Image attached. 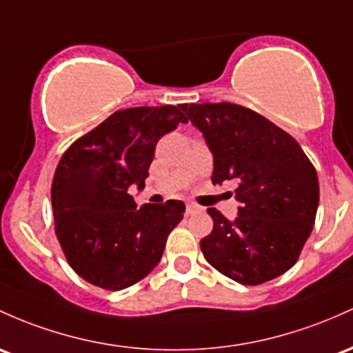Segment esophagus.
I'll return each mask as SVG.
<instances>
[{
	"instance_id": "34e87169",
	"label": "esophagus",
	"mask_w": 353,
	"mask_h": 353,
	"mask_svg": "<svg viewBox=\"0 0 353 353\" xmlns=\"http://www.w3.org/2000/svg\"><path fill=\"white\" fill-rule=\"evenodd\" d=\"M199 206H196V204H192V203H188L185 204V214H192V212H196V211H199Z\"/></svg>"
}]
</instances>
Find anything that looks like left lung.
Returning a JSON list of instances; mask_svg holds the SVG:
<instances>
[{"mask_svg":"<svg viewBox=\"0 0 353 353\" xmlns=\"http://www.w3.org/2000/svg\"><path fill=\"white\" fill-rule=\"evenodd\" d=\"M214 159L212 184L236 181L233 221L214 208L201 251L241 285L280 276L296 263L315 224L319 177L300 144L268 119L236 103H183Z\"/></svg>","mask_w":353,"mask_h":353,"instance_id":"1","label":"left lung"}]
</instances>
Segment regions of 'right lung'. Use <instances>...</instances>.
Returning a JSON list of instances; mask_svg holds the SVG:
<instances>
[{
	"instance_id": "add662e5",
	"label": "right lung",
	"mask_w": 353,
	"mask_h": 353,
	"mask_svg": "<svg viewBox=\"0 0 353 353\" xmlns=\"http://www.w3.org/2000/svg\"><path fill=\"white\" fill-rule=\"evenodd\" d=\"M185 122L174 105L114 112L68 147L52 184L55 233L68 265L88 283L123 290L161 261L168 236L183 219V201L144 204L129 194L145 188L156 144Z\"/></svg>"
}]
</instances>
